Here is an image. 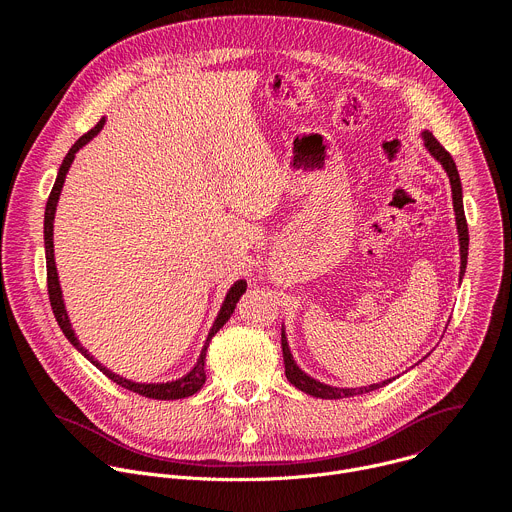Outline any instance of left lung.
Wrapping results in <instances>:
<instances>
[{
    "mask_svg": "<svg viewBox=\"0 0 512 512\" xmlns=\"http://www.w3.org/2000/svg\"><path fill=\"white\" fill-rule=\"evenodd\" d=\"M423 137V145L425 150L442 164V168L446 170L448 178H450V186H452V202H454V212H456V227H458V241H460V281L466 273V265H468V223H466V216H464V200H462V182H460V174L456 168V162L452 160V156L442 148V143L437 141L429 131L421 133ZM281 350H283V364H285V377L287 381L294 385L296 389L312 395V397H320V399H342V397H354V395H362V393H371L379 387L389 385L393 379L381 381V383H373L369 387H332L326 383L316 381L314 377H310L308 373H304L294 356H291L289 344H287V336H285V328L281 326Z\"/></svg>",
    "mask_w": 512,
    "mask_h": 512,
    "instance_id": "left-lung-1",
    "label": "left lung"
}]
</instances>
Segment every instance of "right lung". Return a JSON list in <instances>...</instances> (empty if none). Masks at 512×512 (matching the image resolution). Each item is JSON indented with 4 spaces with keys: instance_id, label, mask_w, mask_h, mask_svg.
I'll list each match as a JSON object with an SVG mask.
<instances>
[{
    "instance_id": "right-lung-1",
    "label": "right lung",
    "mask_w": 512,
    "mask_h": 512,
    "mask_svg": "<svg viewBox=\"0 0 512 512\" xmlns=\"http://www.w3.org/2000/svg\"><path fill=\"white\" fill-rule=\"evenodd\" d=\"M105 125V117L89 131L85 133L72 148L68 150L66 158L62 160L60 168H58V176H56V182L52 186V192L48 196V202H46V212H44V251H46V273H48V296H50V306H52V312H54V318L60 326V330L64 332V336L68 338V342L75 346L87 360H91L95 367L105 375L109 377L113 383H117L119 387L123 389H129L141 397H148V399H162V401H174V399H184V397H190L194 393H198L206 381V373H204V358H206V348H208V342L212 340V336L221 330L229 318L233 316L235 308H237V302L241 300V296L245 294L247 289V281L245 279H239L233 283V287L227 291V298L221 306V312H218L208 336H206V342L200 350V356L196 360V364L192 367L190 373H186L184 377L176 379V381H168V383H135L131 379H125L113 371H109L107 367H103V364L93 358L89 354V350L79 342L75 330H72V324H70V318L66 314V308H64V300H62V289H60V281H58V271H56V261H54V214H56V204H58V198H60V192H62V186H64V178L68 174V168L72 164V160H75V154L83 148V145H87Z\"/></svg>"
}]
</instances>
